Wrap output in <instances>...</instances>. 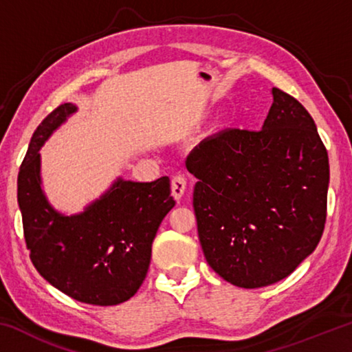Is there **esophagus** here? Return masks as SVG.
<instances>
[{
  "mask_svg": "<svg viewBox=\"0 0 352 352\" xmlns=\"http://www.w3.org/2000/svg\"><path fill=\"white\" fill-rule=\"evenodd\" d=\"M170 189L172 195H174L175 200H180L184 194V189H186V178L183 175H174L170 178Z\"/></svg>",
  "mask_w": 352,
  "mask_h": 352,
  "instance_id": "1",
  "label": "esophagus"
}]
</instances>
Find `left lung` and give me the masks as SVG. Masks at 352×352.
<instances>
[{"label": "left lung", "mask_w": 352, "mask_h": 352, "mask_svg": "<svg viewBox=\"0 0 352 352\" xmlns=\"http://www.w3.org/2000/svg\"><path fill=\"white\" fill-rule=\"evenodd\" d=\"M261 130L226 129L186 158L206 262L225 281L258 289L289 276L324 230L329 160L312 116L272 88Z\"/></svg>", "instance_id": "8db88e82"}]
</instances>
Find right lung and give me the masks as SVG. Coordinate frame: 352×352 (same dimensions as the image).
I'll list each match as a JSON object with an SVG mask.
<instances>
[{
	"mask_svg": "<svg viewBox=\"0 0 352 352\" xmlns=\"http://www.w3.org/2000/svg\"><path fill=\"white\" fill-rule=\"evenodd\" d=\"M76 110L57 107L29 142L16 194L23 231L32 264L47 283L80 302L115 306L141 287L158 226L175 200L169 177L151 183L118 178L82 212L56 211L41 189L38 151Z\"/></svg>",
	"mask_w": 352,
	"mask_h": 352,
	"instance_id": "right-lung-1",
	"label": "right lung"
}]
</instances>
